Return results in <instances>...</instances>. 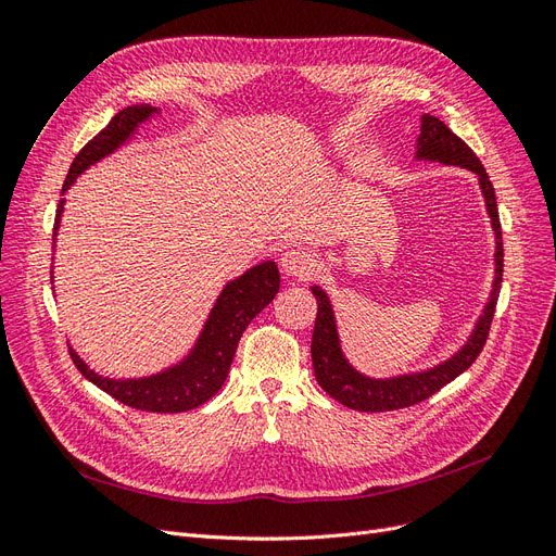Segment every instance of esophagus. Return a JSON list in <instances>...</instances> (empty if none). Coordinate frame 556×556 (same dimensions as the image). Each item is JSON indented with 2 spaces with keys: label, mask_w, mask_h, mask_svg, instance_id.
I'll return each mask as SVG.
<instances>
[{
  "label": "esophagus",
  "mask_w": 556,
  "mask_h": 556,
  "mask_svg": "<svg viewBox=\"0 0 556 556\" xmlns=\"http://www.w3.org/2000/svg\"><path fill=\"white\" fill-rule=\"evenodd\" d=\"M280 268H282L285 276H290L294 280H306L313 274L315 262H313V257L308 255V252L294 248V250L282 252Z\"/></svg>",
  "instance_id": "1"
}]
</instances>
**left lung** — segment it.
I'll use <instances>...</instances> for the list:
<instances>
[{
	"mask_svg": "<svg viewBox=\"0 0 556 556\" xmlns=\"http://www.w3.org/2000/svg\"><path fill=\"white\" fill-rule=\"evenodd\" d=\"M415 162H441L447 166H462L470 174H476L480 192L484 199V211L490 215L492 231H494V280L492 292L486 296V304L478 317V323L470 331L466 343L454 352L441 364H433L431 368H422V371H410L392 378H371L355 366L350 364L345 352L341 348L339 325H336V315L329 294L313 285V294L317 299V317L311 341V357L315 378L323 390L336 399L343 406L362 413H382V410H399L406 406H415V403L429 399L452 382L457 376H462L466 368L478 359V355L484 348L486 333H490V325L496 308V299L503 280V237H501V223H498V208H496V194L494 185L486 176L484 166L476 157L457 134H452L439 117L429 113L422 115V127H419V139L415 146Z\"/></svg>",
	"mask_w": 556,
	"mask_h": 556,
	"instance_id": "8db88e82",
	"label": "left lung"
}]
</instances>
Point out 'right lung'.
I'll use <instances>...</instances> for the list:
<instances>
[{"label": "right lung", "mask_w": 556, "mask_h": 556, "mask_svg": "<svg viewBox=\"0 0 556 556\" xmlns=\"http://www.w3.org/2000/svg\"><path fill=\"white\" fill-rule=\"evenodd\" d=\"M162 111L150 104L127 106L111 117V123L97 134V137L76 155L70 174L62 185V199L55 213L53 227V248L60 231L64 213V192L72 188L80 174H86L92 164L113 155L115 150L127 146L139 134V127L153 121ZM53 282V276H50ZM280 290V274L276 262L266 260L257 266L248 268L239 278L229 280L223 292L217 294L215 304L201 327L194 345L180 362L162 368L157 374L141 378H109L97 374L78 352L70 348V355L78 371L86 376L99 390H104L125 406L148 413H185L192 410L211 396L220 392L227 380L233 352L241 341L245 327L252 317L260 315Z\"/></svg>", "instance_id": "add662e5"}]
</instances>
